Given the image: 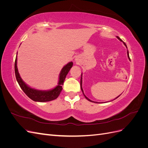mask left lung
Wrapping results in <instances>:
<instances>
[{
    "label": "left lung",
    "instance_id": "8db88e82",
    "mask_svg": "<svg viewBox=\"0 0 148 148\" xmlns=\"http://www.w3.org/2000/svg\"><path fill=\"white\" fill-rule=\"evenodd\" d=\"M117 38H118V39H119L120 40V41H122V42H123V43L124 44V45L125 46H126V47L127 48V45H126V44H125L123 41H122V39H121L119 36H117ZM127 56H128V59L130 60V57H129V53H128V51H127ZM80 86H81V89H82V92H83V95H84V97H86V99H87V100H88L89 101H90V102H95V103H99V102H95V101H91V100H90V99H89V98H88L86 96H85L84 95V92H83V88H82V75H81V81H80ZM120 96H119L117 97H119ZM117 97H116V98H117ZM116 98H115V99H116Z\"/></svg>",
    "mask_w": 148,
    "mask_h": 148
}]
</instances>
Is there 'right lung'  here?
Here are the masks:
<instances>
[{
  "instance_id": "right-lung-1",
  "label": "right lung",
  "mask_w": 148,
  "mask_h": 148,
  "mask_svg": "<svg viewBox=\"0 0 148 148\" xmlns=\"http://www.w3.org/2000/svg\"><path fill=\"white\" fill-rule=\"evenodd\" d=\"M73 66V62H70L62 68L60 75L58 85L53 89L47 91L38 90L32 88L28 86L20 77L17 68V55L15 62V73L17 82L18 83L20 88L23 92L27 95L31 99L36 102H48L54 100L59 96L60 92L62 90V85L65 79L66 76L68 74L70 69Z\"/></svg>"
}]
</instances>
